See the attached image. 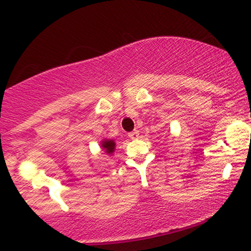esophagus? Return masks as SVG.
Listing matches in <instances>:
<instances>
[{
    "label": "esophagus",
    "instance_id": "obj_1",
    "mask_svg": "<svg viewBox=\"0 0 251 251\" xmlns=\"http://www.w3.org/2000/svg\"><path fill=\"white\" fill-rule=\"evenodd\" d=\"M138 137H139V132H138L137 129H135V131H133V132H129V133H128L129 139H137Z\"/></svg>",
    "mask_w": 251,
    "mask_h": 251
}]
</instances>
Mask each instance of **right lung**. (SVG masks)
<instances>
[{"label": "right lung", "instance_id": "right-lung-1", "mask_svg": "<svg viewBox=\"0 0 251 251\" xmlns=\"http://www.w3.org/2000/svg\"><path fill=\"white\" fill-rule=\"evenodd\" d=\"M101 148L105 150L106 153L112 154L114 152V149H116V143H114V140L105 139L101 142Z\"/></svg>", "mask_w": 251, "mask_h": 251}]
</instances>
